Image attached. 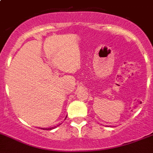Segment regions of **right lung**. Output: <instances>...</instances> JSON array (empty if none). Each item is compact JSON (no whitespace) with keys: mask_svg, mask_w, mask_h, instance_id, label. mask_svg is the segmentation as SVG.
<instances>
[{"mask_svg":"<svg viewBox=\"0 0 153 153\" xmlns=\"http://www.w3.org/2000/svg\"><path fill=\"white\" fill-rule=\"evenodd\" d=\"M53 128H54V127H53V128H43V129H47V130H51V129H53Z\"/></svg>","mask_w":153,"mask_h":153,"instance_id":"1","label":"right lung"}]
</instances>
